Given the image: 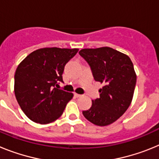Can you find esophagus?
<instances>
[{
    "mask_svg": "<svg viewBox=\"0 0 159 159\" xmlns=\"http://www.w3.org/2000/svg\"><path fill=\"white\" fill-rule=\"evenodd\" d=\"M74 95H75L76 98H79V97L81 96V95H80V94H78V93H74Z\"/></svg>",
    "mask_w": 159,
    "mask_h": 159,
    "instance_id": "obj_1",
    "label": "esophagus"
}]
</instances>
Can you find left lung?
<instances>
[{"label":"left lung","mask_w":159,"mask_h":159,"mask_svg":"<svg viewBox=\"0 0 159 159\" xmlns=\"http://www.w3.org/2000/svg\"><path fill=\"white\" fill-rule=\"evenodd\" d=\"M80 55L92 68L95 80L103 84L99 99L83 115L93 124L104 127L123 116L133 99L136 73L127 55L110 47L84 48Z\"/></svg>","instance_id":"1"}]
</instances>
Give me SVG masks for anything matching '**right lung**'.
I'll return each instance as SVG.
<instances>
[{
    "label": "right lung",
    "mask_w": 159,
    "mask_h": 159,
    "mask_svg": "<svg viewBox=\"0 0 159 159\" xmlns=\"http://www.w3.org/2000/svg\"><path fill=\"white\" fill-rule=\"evenodd\" d=\"M78 48H43L31 52L15 72L14 92L29 119L40 124L52 123L62 116L73 94L56 88L63 82L64 66Z\"/></svg>",
    "instance_id": "obj_1"
}]
</instances>
